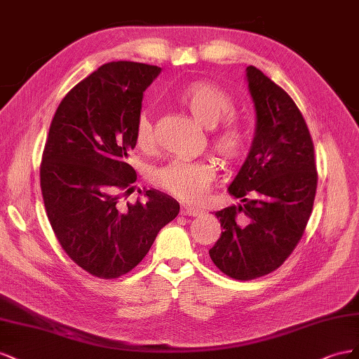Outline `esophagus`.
I'll return each instance as SVG.
<instances>
[{
	"mask_svg": "<svg viewBox=\"0 0 359 359\" xmlns=\"http://www.w3.org/2000/svg\"><path fill=\"white\" fill-rule=\"evenodd\" d=\"M201 213H203L201 209L189 206V204H182L180 206V215H185V217H198Z\"/></svg>",
	"mask_w": 359,
	"mask_h": 359,
	"instance_id": "esophagus-1",
	"label": "esophagus"
}]
</instances>
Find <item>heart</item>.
Returning a JSON list of instances; mask_svg holds the SVG:
<instances>
[{
  "label": "heart",
  "instance_id": "obj_1",
  "mask_svg": "<svg viewBox=\"0 0 359 359\" xmlns=\"http://www.w3.org/2000/svg\"><path fill=\"white\" fill-rule=\"evenodd\" d=\"M176 99L203 128H215L210 132L209 146L224 163L230 165L242 156L247 142L242 126L234 118L223 119L234 112V102L227 91L209 81H192L179 91ZM221 121L222 126L219 124ZM134 138L141 150L153 147L155 135L151 116L147 109L140 111L135 120ZM215 176L217 170L210 161L177 159L153 168L149 179L156 188L174 197L185 201H197L209 191Z\"/></svg>",
  "mask_w": 359,
  "mask_h": 359
}]
</instances>
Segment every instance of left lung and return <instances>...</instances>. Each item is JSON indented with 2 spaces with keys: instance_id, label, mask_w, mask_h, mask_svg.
Masks as SVG:
<instances>
[{
  "instance_id": "obj_1",
  "label": "left lung",
  "mask_w": 359,
  "mask_h": 359,
  "mask_svg": "<svg viewBox=\"0 0 359 359\" xmlns=\"http://www.w3.org/2000/svg\"><path fill=\"white\" fill-rule=\"evenodd\" d=\"M255 132L229 192L238 206L215 212L221 236L209 250L217 268L247 281L278 269L301 241L317 188L314 146L293 99L254 66L247 67Z\"/></svg>"
}]
</instances>
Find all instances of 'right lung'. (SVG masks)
<instances>
[{
  "instance_id": "add662e5",
  "label": "right lung",
  "mask_w": 359,
  "mask_h": 359,
  "mask_svg": "<svg viewBox=\"0 0 359 359\" xmlns=\"http://www.w3.org/2000/svg\"><path fill=\"white\" fill-rule=\"evenodd\" d=\"M161 67L111 61L61 100L40 163V187L57 241L97 278L128 273L146 257L179 203L156 189L146 203L121 204L137 172L126 162L142 93Z\"/></svg>"
}]
</instances>
